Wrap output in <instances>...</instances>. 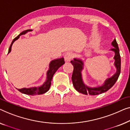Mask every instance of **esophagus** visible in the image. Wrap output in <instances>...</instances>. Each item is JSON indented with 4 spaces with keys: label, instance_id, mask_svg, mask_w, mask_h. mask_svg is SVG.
<instances>
[{
    "label": "esophagus",
    "instance_id": "1",
    "mask_svg": "<svg viewBox=\"0 0 130 130\" xmlns=\"http://www.w3.org/2000/svg\"><path fill=\"white\" fill-rule=\"evenodd\" d=\"M73 57V54L71 52H68L65 55V59L66 61H70Z\"/></svg>",
    "mask_w": 130,
    "mask_h": 130
}]
</instances>
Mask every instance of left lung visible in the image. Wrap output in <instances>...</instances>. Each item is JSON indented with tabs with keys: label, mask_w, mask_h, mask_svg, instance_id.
Masks as SVG:
<instances>
[{
	"label": "left lung",
	"mask_w": 130,
	"mask_h": 130,
	"mask_svg": "<svg viewBox=\"0 0 130 130\" xmlns=\"http://www.w3.org/2000/svg\"><path fill=\"white\" fill-rule=\"evenodd\" d=\"M112 45L114 47V48L111 50L114 51L116 54L114 59L116 60L115 65L117 68V72L112 77L106 80L105 83L101 87L97 88H89L87 87L83 83L81 74V70L83 69V62L81 60L76 59H74L73 61H71V63L74 67V70L72 75V81L74 87L76 91L85 95L90 94L92 95H95L106 92L114 85L119 77L121 72V57L119 48L116 39H114L112 42Z\"/></svg>",
	"instance_id": "obj_1"
}]
</instances>
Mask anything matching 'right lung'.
<instances>
[{
    "instance_id": "right-lung-1",
    "label": "right lung",
    "mask_w": 130,
    "mask_h": 130,
    "mask_svg": "<svg viewBox=\"0 0 130 130\" xmlns=\"http://www.w3.org/2000/svg\"><path fill=\"white\" fill-rule=\"evenodd\" d=\"M32 29H28V30H23V32H22L19 35L14 38L9 48L8 53H9L11 51V48H12V45L13 43L16 40H17L18 38H19V36L22 35L26 34L28 31H31ZM65 63L64 61V58H61L60 59H57L55 60H53L51 61L49 65V69L47 72V78L46 81H45V83L43 84V85L39 87H32V88H23L22 89H17L18 91L20 92L23 93V94H26V95H40V94H43L44 93L46 92L49 89V88L51 87V81H52V77L54 76L55 73L56 72V71L58 70V68L60 67H61L62 65H63Z\"/></svg>"
}]
</instances>
